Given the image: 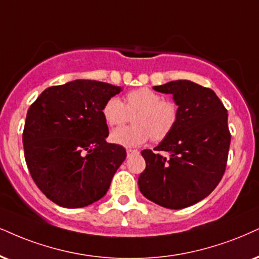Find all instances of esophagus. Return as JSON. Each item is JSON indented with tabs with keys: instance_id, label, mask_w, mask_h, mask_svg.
I'll list each match as a JSON object with an SVG mask.
<instances>
[{
	"instance_id": "34e87169",
	"label": "esophagus",
	"mask_w": 259,
	"mask_h": 259,
	"mask_svg": "<svg viewBox=\"0 0 259 259\" xmlns=\"http://www.w3.org/2000/svg\"><path fill=\"white\" fill-rule=\"evenodd\" d=\"M126 152H127V157H131V156L139 154L138 150H135V149H127Z\"/></svg>"
}]
</instances>
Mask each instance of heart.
Here are the masks:
<instances>
[{
	"instance_id": "heart-1",
	"label": "heart",
	"mask_w": 259,
	"mask_h": 259,
	"mask_svg": "<svg viewBox=\"0 0 259 259\" xmlns=\"http://www.w3.org/2000/svg\"><path fill=\"white\" fill-rule=\"evenodd\" d=\"M132 117L133 126L121 127L110 133L114 144L133 148L151 138L161 142L173 132L178 122V108L165 101L157 92L142 88L128 92L124 104L117 97H111L102 108V115L109 126H121Z\"/></svg>"
}]
</instances>
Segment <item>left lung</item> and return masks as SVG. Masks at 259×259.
Masks as SVG:
<instances>
[{"mask_svg": "<svg viewBox=\"0 0 259 259\" xmlns=\"http://www.w3.org/2000/svg\"><path fill=\"white\" fill-rule=\"evenodd\" d=\"M178 105L173 132L154 150H143L139 175L143 196L167 209H184L209 196L223 177L231 133L228 114L211 89L190 80L154 86Z\"/></svg>", "mask_w": 259, "mask_h": 259, "instance_id": "left-lung-1", "label": "left lung"}]
</instances>
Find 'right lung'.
Wrapping results in <instances>:
<instances>
[{"instance_id": "1", "label": "right lung", "mask_w": 259, "mask_h": 259, "mask_svg": "<svg viewBox=\"0 0 259 259\" xmlns=\"http://www.w3.org/2000/svg\"><path fill=\"white\" fill-rule=\"evenodd\" d=\"M122 88L76 80L41 92L27 111L22 144L31 177L52 202L82 207L100 200L126 158L121 145L105 142V102Z\"/></svg>"}]
</instances>
